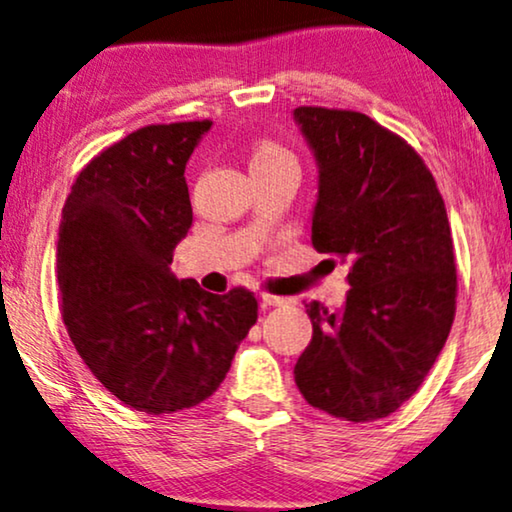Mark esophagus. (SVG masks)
I'll return each instance as SVG.
<instances>
[{
  "instance_id": "34e87169",
  "label": "esophagus",
  "mask_w": 512,
  "mask_h": 512,
  "mask_svg": "<svg viewBox=\"0 0 512 512\" xmlns=\"http://www.w3.org/2000/svg\"><path fill=\"white\" fill-rule=\"evenodd\" d=\"M288 302L285 297H278V295H267V292H262V306L267 309V306H281Z\"/></svg>"
}]
</instances>
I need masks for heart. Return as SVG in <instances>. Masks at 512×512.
<instances>
[{
    "label": "heart",
    "mask_w": 512,
    "mask_h": 512,
    "mask_svg": "<svg viewBox=\"0 0 512 512\" xmlns=\"http://www.w3.org/2000/svg\"><path fill=\"white\" fill-rule=\"evenodd\" d=\"M276 156H288V154H285L281 147L271 145V142H262V145H257V149H255V154H252V161L276 159Z\"/></svg>",
    "instance_id": "1"
}]
</instances>
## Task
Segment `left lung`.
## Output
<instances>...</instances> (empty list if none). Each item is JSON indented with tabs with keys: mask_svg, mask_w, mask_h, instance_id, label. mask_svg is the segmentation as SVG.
<instances>
[{
	"mask_svg": "<svg viewBox=\"0 0 512 512\" xmlns=\"http://www.w3.org/2000/svg\"><path fill=\"white\" fill-rule=\"evenodd\" d=\"M292 117L318 166L313 248L351 267L342 309L306 306L313 337L297 388L332 417H388L417 393L454 323L445 201L421 156L365 114L297 107Z\"/></svg>",
	"mask_w": 512,
	"mask_h": 512,
	"instance_id": "left-lung-1",
	"label": "left lung"
}]
</instances>
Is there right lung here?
Instances as JSON below:
<instances>
[{
    "label": "right lung",
    "instance_id": "right-lung-1",
    "mask_svg": "<svg viewBox=\"0 0 512 512\" xmlns=\"http://www.w3.org/2000/svg\"><path fill=\"white\" fill-rule=\"evenodd\" d=\"M210 126H145L107 147L79 173L58 227L74 349L138 412L173 414L210 398L257 320L252 292L213 295L170 271L192 227L185 168Z\"/></svg>",
    "mask_w": 512,
    "mask_h": 512
}]
</instances>
